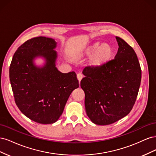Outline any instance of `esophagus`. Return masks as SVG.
I'll return each mask as SVG.
<instances>
[{"instance_id": "1", "label": "esophagus", "mask_w": 156, "mask_h": 156, "mask_svg": "<svg viewBox=\"0 0 156 156\" xmlns=\"http://www.w3.org/2000/svg\"><path fill=\"white\" fill-rule=\"evenodd\" d=\"M77 79L79 80V81L80 83V81H81V79H83V75L81 74V73H78L77 75Z\"/></svg>"}]
</instances>
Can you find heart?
I'll return each mask as SVG.
<instances>
[{
    "instance_id": "1",
    "label": "heart",
    "mask_w": 156,
    "mask_h": 156,
    "mask_svg": "<svg viewBox=\"0 0 156 156\" xmlns=\"http://www.w3.org/2000/svg\"><path fill=\"white\" fill-rule=\"evenodd\" d=\"M115 54L112 46L108 44L96 41L90 45L84 50L83 55L90 56L89 64L94 68H100L107 64L112 60Z\"/></svg>"
}]
</instances>
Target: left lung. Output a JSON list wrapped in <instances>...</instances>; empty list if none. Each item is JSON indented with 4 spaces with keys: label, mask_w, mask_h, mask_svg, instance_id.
<instances>
[{
    "label": "left lung",
    "mask_w": 156,
    "mask_h": 156,
    "mask_svg": "<svg viewBox=\"0 0 156 156\" xmlns=\"http://www.w3.org/2000/svg\"><path fill=\"white\" fill-rule=\"evenodd\" d=\"M115 59L100 68H85L81 81L87 115L93 123L108 125L127 115L133 108L141 81V69L133 49L116 37Z\"/></svg>",
    "instance_id": "left-lung-1"
}]
</instances>
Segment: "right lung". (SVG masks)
Listing matches in <instances>:
<instances>
[{"label":"right lung","mask_w":156,"mask_h":156,"mask_svg":"<svg viewBox=\"0 0 156 156\" xmlns=\"http://www.w3.org/2000/svg\"><path fill=\"white\" fill-rule=\"evenodd\" d=\"M56 42L44 36L22 44L14 53L10 80L17 106L23 115L42 124L55 123L62 115L74 89L79 87L74 72L63 73L56 68ZM46 59L43 67L34 64L35 58Z\"/></svg>","instance_id":"1"}]
</instances>
